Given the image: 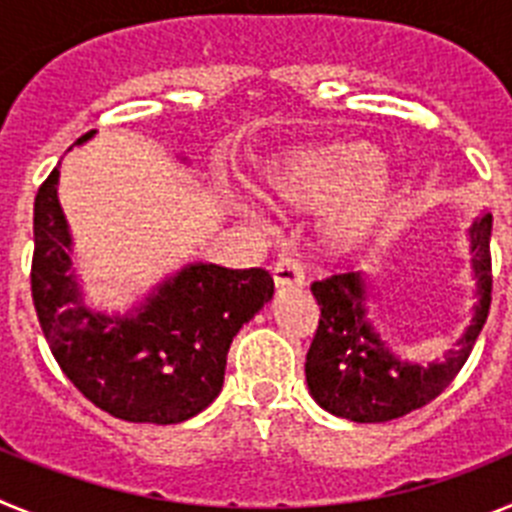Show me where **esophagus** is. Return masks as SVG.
I'll use <instances>...</instances> for the list:
<instances>
[{
  "label": "esophagus",
  "instance_id": "obj_1",
  "mask_svg": "<svg viewBox=\"0 0 512 512\" xmlns=\"http://www.w3.org/2000/svg\"><path fill=\"white\" fill-rule=\"evenodd\" d=\"M274 284L277 289H287V287H302L305 284V271H302L300 261L292 259V256H282V259L274 264Z\"/></svg>",
  "mask_w": 512,
  "mask_h": 512
}]
</instances>
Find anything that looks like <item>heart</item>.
<instances>
[{
    "instance_id": "obj_1",
    "label": "heart",
    "mask_w": 512,
    "mask_h": 512,
    "mask_svg": "<svg viewBox=\"0 0 512 512\" xmlns=\"http://www.w3.org/2000/svg\"><path fill=\"white\" fill-rule=\"evenodd\" d=\"M369 143H325L287 153L266 174L271 205L287 212L336 202L325 225L330 251H354L369 241L397 200L400 179Z\"/></svg>"
}]
</instances>
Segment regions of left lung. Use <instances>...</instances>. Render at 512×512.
<instances>
[{"instance_id": "1", "label": "left lung", "mask_w": 512, "mask_h": 512, "mask_svg": "<svg viewBox=\"0 0 512 512\" xmlns=\"http://www.w3.org/2000/svg\"><path fill=\"white\" fill-rule=\"evenodd\" d=\"M490 233L492 215L482 212L469 225L472 277L477 282L472 323L446 359L428 366L400 359L374 330L372 320L366 318L369 284L361 271L312 284V295L320 305L318 333L305 361L312 400L328 413L354 423H387L436 400L469 359L490 312Z\"/></svg>"}]
</instances>
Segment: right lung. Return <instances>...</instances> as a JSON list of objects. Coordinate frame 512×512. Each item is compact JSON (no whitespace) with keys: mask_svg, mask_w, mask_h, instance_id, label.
<instances>
[{"mask_svg":"<svg viewBox=\"0 0 512 512\" xmlns=\"http://www.w3.org/2000/svg\"><path fill=\"white\" fill-rule=\"evenodd\" d=\"M58 176L53 169L35 197L30 271L35 312L58 366L89 402L120 420L171 425L194 418L223 390L233 336L274 297V279L264 269L194 261L128 312L92 310L71 271L74 238L58 202Z\"/></svg>","mask_w":512,"mask_h":512,"instance_id":"right-lung-1","label":"right lung"}]
</instances>
